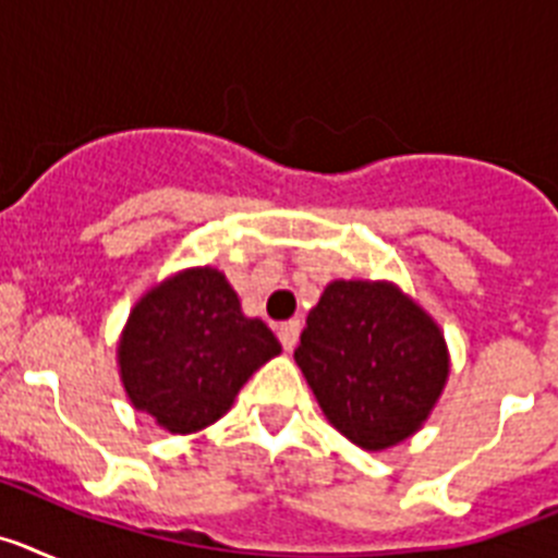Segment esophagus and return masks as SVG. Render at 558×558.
I'll list each match as a JSON object with an SVG mask.
<instances>
[{"label": "esophagus", "instance_id": "34e87169", "mask_svg": "<svg viewBox=\"0 0 558 558\" xmlns=\"http://www.w3.org/2000/svg\"><path fill=\"white\" fill-rule=\"evenodd\" d=\"M299 332H302V322H299V318H290V322L279 324V329H276V335H279V340H282V347L288 349V352L295 347Z\"/></svg>", "mask_w": 558, "mask_h": 558}]
</instances>
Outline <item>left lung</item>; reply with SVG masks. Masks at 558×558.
<instances>
[{
	"label": "left lung",
	"instance_id": "1",
	"mask_svg": "<svg viewBox=\"0 0 558 558\" xmlns=\"http://www.w3.org/2000/svg\"><path fill=\"white\" fill-rule=\"evenodd\" d=\"M293 357L324 416L363 450L416 433L450 372L445 335L386 282L327 284Z\"/></svg>",
	"mask_w": 558,
	"mask_h": 558
}]
</instances>
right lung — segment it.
I'll return each instance as SVG.
<instances>
[{
    "mask_svg": "<svg viewBox=\"0 0 558 558\" xmlns=\"http://www.w3.org/2000/svg\"><path fill=\"white\" fill-rule=\"evenodd\" d=\"M117 352L133 408L165 430L195 433L218 422L282 347L259 318H245L220 270L195 268L133 307Z\"/></svg>",
    "mask_w": 558,
    "mask_h": 558,
    "instance_id": "obj_1",
    "label": "right lung"
}]
</instances>
